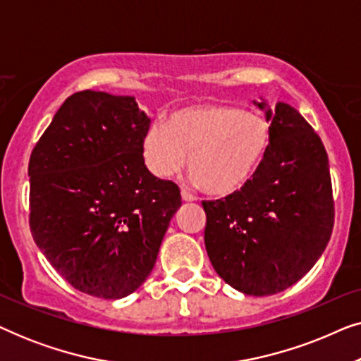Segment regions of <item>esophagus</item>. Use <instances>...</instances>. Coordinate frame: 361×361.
<instances>
[{
  "mask_svg": "<svg viewBox=\"0 0 361 361\" xmlns=\"http://www.w3.org/2000/svg\"><path fill=\"white\" fill-rule=\"evenodd\" d=\"M180 194H182V200H184V202H194L197 199L194 194H190V192L185 190V189H182Z\"/></svg>",
  "mask_w": 361,
  "mask_h": 361,
  "instance_id": "34e87169",
  "label": "esophagus"
}]
</instances>
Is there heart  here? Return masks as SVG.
<instances>
[{
    "mask_svg": "<svg viewBox=\"0 0 361 361\" xmlns=\"http://www.w3.org/2000/svg\"><path fill=\"white\" fill-rule=\"evenodd\" d=\"M271 140V125L259 113L226 103H200L172 111L166 126H149L141 156L157 179L182 171L189 156L192 179L209 195L226 197L253 180Z\"/></svg>",
    "mask_w": 361,
    "mask_h": 361,
    "instance_id": "1",
    "label": "heart"
}]
</instances>
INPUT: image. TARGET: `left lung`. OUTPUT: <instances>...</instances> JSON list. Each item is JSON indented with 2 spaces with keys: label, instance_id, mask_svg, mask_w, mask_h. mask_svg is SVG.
<instances>
[{
  "label": "left lung",
  "instance_id": "8db88e82",
  "mask_svg": "<svg viewBox=\"0 0 361 361\" xmlns=\"http://www.w3.org/2000/svg\"><path fill=\"white\" fill-rule=\"evenodd\" d=\"M266 120L273 140L253 180L225 199L202 202L210 263L248 295L278 294L307 274L335 219L329 156L317 133L288 103L268 108Z\"/></svg>",
  "mask_w": 361,
  "mask_h": 361
}]
</instances>
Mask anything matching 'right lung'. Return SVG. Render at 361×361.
<instances>
[{"label":"right lung","instance_id":"right-lung-1","mask_svg":"<svg viewBox=\"0 0 361 361\" xmlns=\"http://www.w3.org/2000/svg\"><path fill=\"white\" fill-rule=\"evenodd\" d=\"M149 123L135 97L77 92L31 152L32 238L80 293L102 299L135 293L182 205L179 187L142 162Z\"/></svg>","mask_w":361,"mask_h":361}]
</instances>
